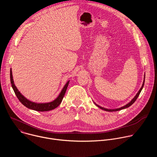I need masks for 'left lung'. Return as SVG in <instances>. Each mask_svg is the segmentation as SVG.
Segmentation results:
<instances>
[{"mask_svg": "<svg viewBox=\"0 0 157 157\" xmlns=\"http://www.w3.org/2000/svg\"><path fill=\"white\" fill-rule=\"evenodd\" d=\"M144 82H145V80L144 81V82H143V84H142V87L140 88V89L139 90V91L138 92V93L136 94V96L134 97V98L128 103V104H126L125 105H124V106H123V107H121V108H119V109H105V108H104V107H101V106H99V105H97V104H96L98 107H99L100 109H102V110H106V111H109V112H113V111H117V110H122V109H125V108H127V107H128L129 106H130L131 105H132L134 102H135V101L137 100V99L138 98V97H139V94H140V92H141V91H142V88H143V87H144Z\"/></svg>", "mask_w": 157, "mask_h": 157, "instance_id": "left-lung-1", "label": "left lung"}]
</instances>
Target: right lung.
<instances>
[{
  "label": "right lung",
  "instance_id": "obj_1",
  "mask_svg": "<svg viewBox=\"0 0 157 157\" xmlns=\"http://www.w3.org/2000/svg\"><path fill=\"white\" fill-rule=\"evenodd\" d=\"M10 82L12 84V87L13 89L16 96L17 97V98L20 101V102L22 104L24 105L25 107H27V108H29L30 109H32V110H34L36 111H40V112L48 111V110H53V109H55L56 107H57L61 104V102L63 99V97L65 94V93L66 91L67 87H68V86L69 84V81H68V82H67L65 84V86H64L63 89H62V91H61V93L59 94V95L58 96V97L55 101H53L51 102H48V103L38 104V103H35V102L29 101L23 95H21V94L18 91L17 88L16 87V86L14 84L11 69H10Z\"/></svg>",
  "mask_w": 157,
  "mask_h": 157
}]
</instances>
